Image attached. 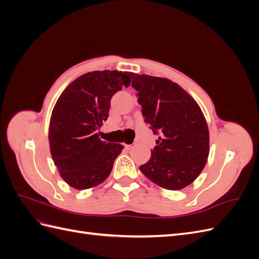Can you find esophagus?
<instances>
[{
    "label": "esophagus",
    "instance_id": "esophagus-1",
    "mask_svg": "<svg viewBox=\"0 0 259 259\" xmlns=\"http://www.w3.org/2000/svg\"><path fill=\"white\" fill-rule=\"evenodd\" d=\"M124 147H125V149H127V150H131V149L134 146H133V145H124Z\"/></svg>",
    "mask_w": 259,
    "mask_h": 259
}]
</instances>
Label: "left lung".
Here are the masks:
<instances>
[{
    "label": "left lung",
    "instance_id": "8db88e82",
    "mask_svg": "<svg viewBox=\"0 0 259 259\" xmlns=\"http://www.w3.org/2000/svg\"><path fill=\"white\" fill-rule=\"evenodd\" d=\"M145 122L159 138L142 173L158 186L180 190L193 183L209 153L207 123L201 108L177 83L130 73Z\"/></svg>",
    "mask_w": 259,
    "mask_h": 259
}]
</instances>
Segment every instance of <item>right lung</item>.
Instances as JSON below:
<instances>
[{"label": "right lung", "instance_id": "1", "mask_svg": "<svg viewBox=\"0 0 259 259\" xmlns=\"http://www.w3.org/2000/svg\"><path fill=\"white\" fill-rule=\"evenodd\" d=\"M128 74L116 70L85 73L67 86L53 109L51 154L61 178L74 189L103 183L122 151L121 144L103 142L98 130L108 119L112 96L130 85Z\"/></svg>", "mask_w": 259, "mask_h": 259}]
</instances>
